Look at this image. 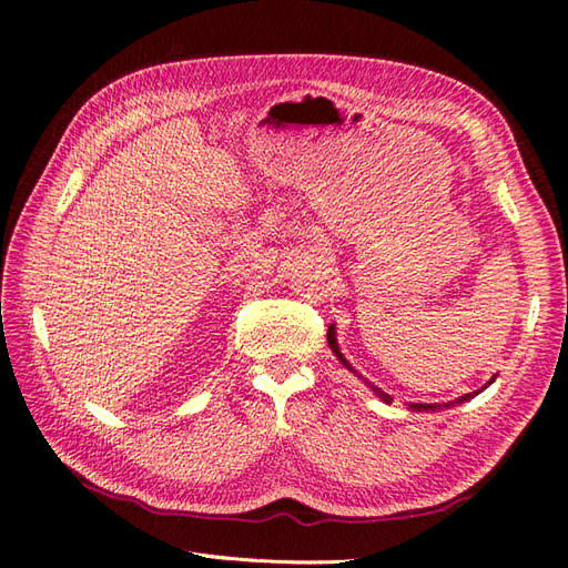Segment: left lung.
Wrapping results in <instances>:
<instances>
[{
    "label": "left lung",
    "mask_w": 568,
    "mask_h": 568,
    "mask_svg": "<svg viewBox=\"0 0 568 568\" xmlns=\"http://www.w3.org/2000/svg\"><path fill=\"white\" fill-rule=\"evenodd\" d=\"M326 341H329V348H332V353H334V355L341 359V365H343V367H348L351 372H355V369L351 367L348 359L343 357V353L338 351V343H336V329H334V324L329 326V332H326ZM355 374H357V372H355ZM493 382H495V376H493V379H490V382H488L484 388H488ZM369 388H372L376 395H379V398H382L384 403H390V400H393L390 395H388V393H384L382 388H376V386H372V384H369ZM484 388L471 390V393H467V395H462V398H457V400H450V403H443V405H438V403H432V405H424V403H409V409H412V412H436V409H448V407H455V405H459V403H467V400H471L474 395H478V393L484 390Z\"/></svg>",
    "instance_id": "obj_1"
}]
</instances>
